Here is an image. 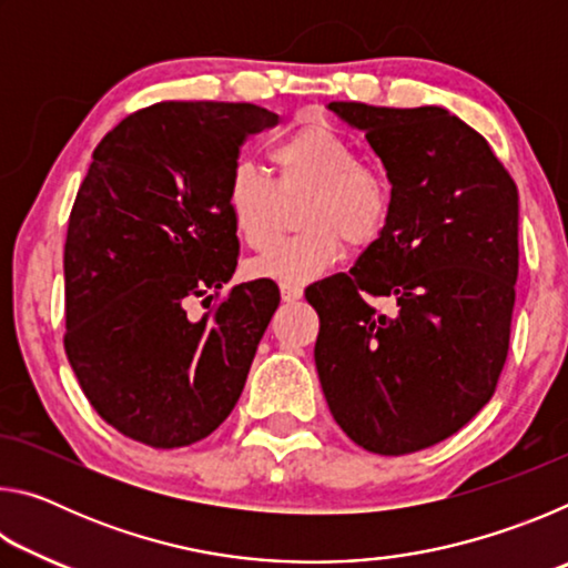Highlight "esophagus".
Wrapping results in <instances>:
<instances>
[{
	"label": "esophagus",
	"instance_id": "esophagus-1",
	"mask_svg": "<svg viewBox=\"0 0 568 568\" xmlns=\"http://www.w3.org/2000/svg\"><path fill=\"white\" fill-rule=\"evenodd\" d=\"M281 297H283V303H297L303 297V287L281 285Z\"/></svg>",
	"mask_w": 568,
	"mask_h": 568
}]
</instances>
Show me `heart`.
Here are the masks:
<instances>
[{
	"instance_id": "heart-1",
	"label": "heart",
	"mask_w": 568,
	"mask_h": 568,
	"mask_svg": "<svg viewBox=\"0 0 568 568\" xmlns=\"http://www.w3.org/2000/svg\"><path fill=\"white\" fill-rule=\"evenodd\" d=\"M271 160L281 192L307 190L297 227L250 263V275L281 285H303L341 261L343 240L368 245L390 217V185L381 170L358 162V152L325 122H307L277 142ZM230 223L247 247L263 250L275 235L277 192L253 162L233 165L225 185Z\"/></svg>"
}]
</instances>
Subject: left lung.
<instances>
[{
  "mask_svg": "<svg viewBox=\"0 0 568 568\" xmlns=\"http://www.w3.org/2000/svg\"><path fill=\"white\" fill-rule=\"evenodd\" d=\"M328 110L365 134L390 217L348 273L305 291L315 368L338 426L381 456L454 436L491 400L518 275V190L488 142L444 108ZM371 296H393L381 314Z\"/></svg>",
  "mask_w": 568,
  "mask_h": 568,
  "instance_id": "1",
  "label": "left lung"
}]
</instances>
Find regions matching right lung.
Instances as JSON below:
<instances>
[{
  "mask_svg": "<svg viewBox=\"0 0 568 568\" xmlns=\"http://www.w3.org/2000/svg\"><path fill=\"white\" fill-rule=\"evenodd\" d=\"M275 122L247 102H160L92 152L64 243V351L92 408L132 440L195 444L245 388L277 285H235L200 321L187 303L235 273L227 175L247 134Z\"/></svg>",
  "mask_w": 568,
  "mask_h": 568,
  "instance_id": "obj_1",
  "label": "right lung"
}]
</instances>
